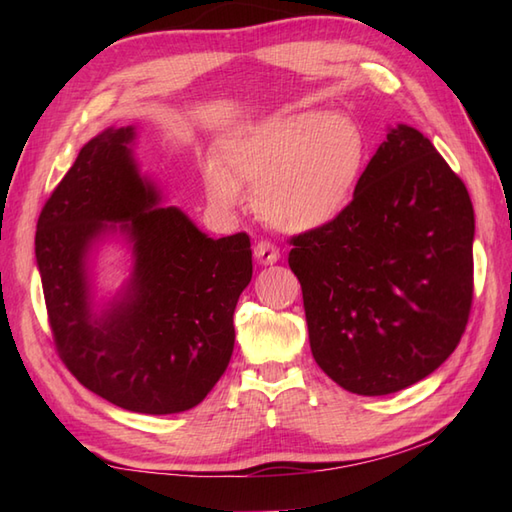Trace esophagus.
<instances>
[{"label":"esophagus","mask_w":512,"mask_h":512,"mask_svg":"<svg viewBox=\"0 0 512 512\" xmlns=\"http://www.w3.org/2000/svg\"><path fill=\"white\" fill-rule=\"evenodd\" d=\"M255 257H257V262L264 266L275 264L279 259V248L273 242H268V239H262V242H257V246H255Z\"/></svg>","instance_id":"1"}]
</instances>
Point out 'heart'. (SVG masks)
Listing matches in <instances>:
<instances>
[{
    "label": "heart",
    "instance_id": "1",
    "mask_svg": "<svg viewBox=\"0 0 512 512\" xmlns=\"http://www.w3.org/2000/svg\"><path fill=\"white\" fill-rule=\"evenodd\" d=\"M367 136L354 118L319 110L279 114L246 127L224 145V162L206 169V189L222 209L242 200L292 233L330 226L347 211L367 167Z\"/></svg>",
    "mask_w": 512,
    "mask_h": 512
}]
</instances>
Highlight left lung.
<instances>
[{"mask_svg":"<svg viewBox=\"0 0 512 512\" xmlns=\"http://www.w3.org/2000/svg\"><path fill=\"white\" fill-rule=\"evenodd\" d=\"M471 195L418 129L398 125L330 226L290 237L314 361L358 396L418 383L473 306Z\"/></svg>","mask_w":512,"mask_h":512,"instance_id":"1","label":"left lung"}]
</instances>
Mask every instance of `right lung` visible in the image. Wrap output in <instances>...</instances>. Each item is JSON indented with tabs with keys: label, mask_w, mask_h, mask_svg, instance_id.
<instances>
[{
	"label": "right lung",
	"mask_w": 512,
	"mask_h": 512,
	"mask_svg": "<svg viewBox=\"0 0 512 512\" xmlns=\"http://www.w3.org/2000/svg\"><path fill=\"white\" fill-rule=\"evenodd\" d=\"M132 127L81 149L37 220L35 253L54 350L112 405L178 413L206 398L233 354V312L253 277L250 237H206L138 176ZM105 221H123L137 270L128 297L92 320L82 259ZM112 227V226H110Z\"/></svg>",
	"instance_id": "add662e5"
}]
</instances>
